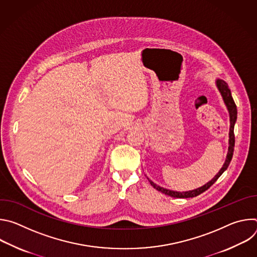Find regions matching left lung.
<instances>
[{"label": "left lung", "instance_id": "left-lung-1", "mask_svg": "<svg viewBox=\"0 0 257 257\" xmlns=\"http://www.w3.org/2000/svg\"><path fill=\"white\" fill-rule=\"evenodd\" d=\"M215 85L219 91V93H221L222 97H223V100L227 106V109L229 112V116H230V131H229V146H228V153H227V157H226V160H225V163L223 165V167L221 168V170L218 171V173L209 181L207 182L206 184H204L203 186L199 187V188H196V189H193V190H189V191H175V190H170V189H167V188H164L158 184H156L155 182H153L149 177H148V180L150 181L151 185L157 189L158 191H161L162 193L166 194V195H169L171 197H175V198H189V197H195L199 194H201L202 192H204L205 190H207L213 183L222 176V174L228 169L230 163H231V160L233 158V153H234V146H235V135H234V127H235V124H236V121H237V106L235 104V101L232 97V93H231V90L227 84L226 81H224L223 79H219L217 78L215 80Z\"/></svg>", "mask_w": 257, "mask_h": 257}]
</instances>
